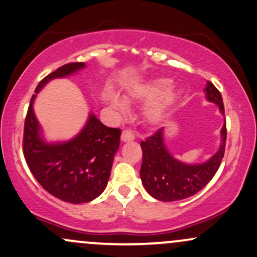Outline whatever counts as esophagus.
<instances>
[{
    "mask_svg": "<svg viewBox=\"0 0 257 257\" xmlns=\"http://www.w3.org/2000/svg\"><path fill=\"white\" fill-rule=\"evenodd\" d=\"M120 139H122L123 143H126V141L134 140L135 135L133 134V132H131V131H123L122 132V137H120Z\"/></svg>",
    "mask_w": 257,
    "mask_h": 257,
    "instance_id": "1",
    "label": "esophagus"
}]
</instances>
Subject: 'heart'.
Wrapping results in <instances>:
<instances>
[{
  "label": "heart",
  "mask_w": 257,
  "mask_h": 257,
  "mask_svg": "<svg viewBox=\"0 0 257 257\" xmlns=\"http://www.w3.org/2000/svg\"><path fill=\"white\" fill-rule=\"evenodd\" d=\"M170 81L166 78H157L132 87L126 91V101L134 100H150L155 97L145 108V117L151 124H158L167 117L168 111L172 107L179 94L174 89H168ZM108 104L119 117L128 113V105L114 94L107 96Z\"/></svg>",
  "instance_id": "heart-1"
}]
</instances>
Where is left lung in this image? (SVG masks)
<instances>
[{
    "label": "left lung",
    "mask_w": 257,
    "mask_h": 257,
    "mask_svg": "<svg viewBox=\"0 0 257 257\" xmlns=\"http://www.w3.org/2000/svg\"><path fill=\"white\" fill-rule=\"evenodd\" d=\"M208 101L219 106L225 114L222 96L211 82L204 88ZM164 129L161 128L152 137L141 141L143 164L140 178L144 187L153 198L162 202H175L193 196L204 188L214 178L225 155L227 129L226 122L221 129V145L210 159L200 164H187L170 155L164 144Z\"/></svg>",
    "instance_id": "obj_1"
}]
</instances>
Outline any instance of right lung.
I'll list each match as a JSON object with an SVG mask.
<instances>
[{
  "label": "right lung",
  "mask_w": 257,
  "mask_h": 257,
  "mask_svg": "<svg viewBox=\"0 0 257 257\" xmlns=\"http://www.w3.org/2000/svg\"><path fill=\"white\" fill-rule=\"evenodd\" d=\"M84 67V63L59 67L38 83L35 93L52 79L67 77ZM36 94L29 106L23 139L24 157L32 175L47 192L64 202L79 204L95 199L110 179L120 129L108 128L90 113L83 129L71 140L47 143L32 106Z\"/></svg>",
  "instance_id": "obj_1"
}]
</instances>
